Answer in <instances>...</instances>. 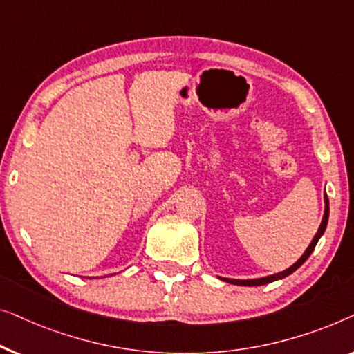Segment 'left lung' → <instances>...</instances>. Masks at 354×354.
Instances as JSON below:
<instances>
[{
  "label": "left lung",
  "mask_w": 354,
  "mask_h": 354,
  "mask_svg": "<svg viewBox=\"0 0 354 354\" xmlns=\"http://www.w3.org/2000/svg\"><path fill=\"white\" fill-rule=\"evenodd\" d=\"M324 201H326V210H324V216H322L321 226H319V229H317L316 236H315V239H313V242L310 243V247L306 248V252L303 253L301 258L295 263V265H292V266L288 268V270H286V271L277 272V274H272V276H268V277H261V279H252V281H237V279H226V277H221L223 281H226V282H229V283H234V286H248V287H252V286H265V283L274 282V281H277V279H282V277H286V276H288V274H292L293 271H297L298 268H300V266L303 265V263H305V261L308 260V258H310L313 250H315L317 241H319L321 236H322V234H324L326 227H327V221H328V198H327V194L324 196Z\"/></svg>",
  "instance_id": "1"
}]
</instances>
